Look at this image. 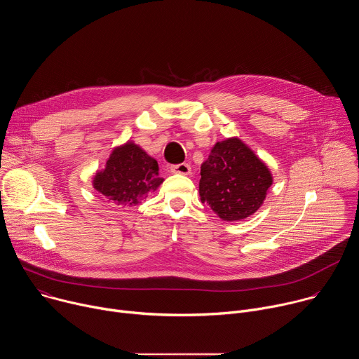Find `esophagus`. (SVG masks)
I'll use <instances>...</instances> for the list:
<instances>
[{"instance_id":"34e87169","label":"esophagus","mask_w":359,"mask_h":359,"mask_svg":"<svg viewBox=\"0 0 359 359\" xmlns=\"http://www.w3.org/2000/svg\"><path fill=\"white\" fill-rule=\"evenodd\" d=\"M170 170H172V173H175V175H183V176H187V175H190V172H191V169H190V166H189L187 163L173 165V166H170Z\"/></svg>"}]
</instances>
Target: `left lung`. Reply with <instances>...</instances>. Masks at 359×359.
<instances>
[{
  "label": "left lung",
  "instance_id": "left-lung-1",
  "mask_svg": "<svg viewBox=\"0 0 359 359\" xmlns=\"http://www.w3.org/2000/svg\"><path fill=\"white\" fill-rule=\"evenodd\" d=\"M200 200L224 222H237L257 212L273 184L269 166L241 139L217 142L200 169Z\"/></svg>",
  "mask_w": 359,
  "mask_h": 359
}]
</instances>
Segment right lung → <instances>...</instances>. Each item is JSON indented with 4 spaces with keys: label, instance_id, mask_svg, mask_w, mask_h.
<instances>
[{
    "label": "right lung",
    "instance_id": "1",
    "mask_svg": "<svg viewBox=\"0 0 359 359\" xmlns=\"http://www.w3.org/2000/svg\"><path fill=\"white\" fill-rule=\"evenodd\" d=\"M162 183L156 159L132 140L115 146L105 168L92 179L93 189L118 206H136Z\"/></svg>",
    "mask_w": 359,
    "mask_h": 359
}]
</instances>
